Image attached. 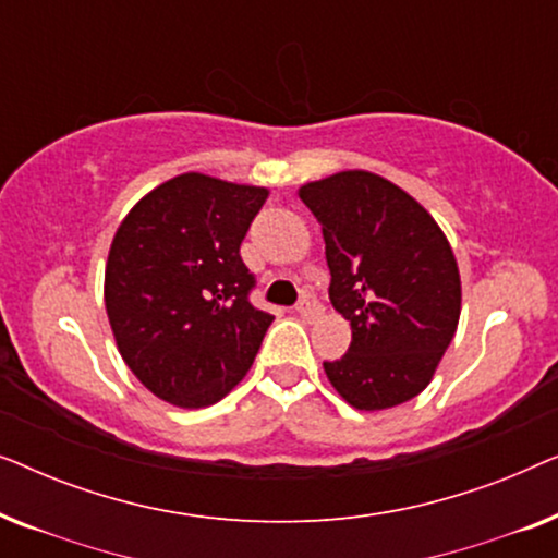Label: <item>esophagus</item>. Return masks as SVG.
Wrapping results in <instances>:
<instances>
[{
	"label": "esophagus",
	"mask_w": 558,
	"mask_h": 558,
	"mask_svg": "<svg viewBox=\"0 0 558 558\" xmlns=\"http://www.w3.org/2000/svg\"><path fill=\"white\" fill-rule=\"evenodd\" d=\"M296 315H300L302 319H317L319 315H323V304L317 302L315 294H302V300L296 302Z\"/></svg>",
	"instance_id": "obj_1"
}]
</instances>
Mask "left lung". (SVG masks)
<instances>
[{
  "label": "left lung",
  "mask_w": 558,
  "mask_h": 558,
  "mask_svg": "<svg viewBox=\"0 0 558 558\" xmlns=\"http://www.w3.org/2000/svg\"><path fill=\"white\" fill-rule=\"evenodd\" d=\"M323 226L330 302L353 340L325 373L342 399L380 411L429 386L462 307L452 246L429 213L391 180L348 170L300 187Z\"/></svg>",
  "instance_id": "left-lung-1"
}]
</instances>
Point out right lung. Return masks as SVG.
Instances as JSON below:
<instances>
[{"label":"right lung","mask_w":558,"mask_h":558,"mask_svg":"<svg viewBox=\"0 0 558 558\" xmlns=\"http://www.w3.org/2000/svg\"><path fill=\"white\" fill-rule=\"evenodd\" d=\"M266 187L185 172L121 220L104 302L124 363L157 399L203 409L246 376L271 325L248 302L241 241Z\"/></svg>","instance_id":"right-lung-1"}]
</instances>
